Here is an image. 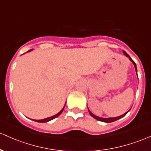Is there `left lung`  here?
Listing matches in <instances>:
<instances>
[{
	"label": "left lung",
	"instance_id": "1",
	"mask_svg": "<svg viewBox=\"0 0 151 151\" xmlns=\"http://www.w3.org/2000/svg\"><path fill=\"white\" fill-rule=\"evenodd\" d=\"M123 53H124V54H125V55L126 56V57H127L129 58V59H130V60L131 61V62H132V64H134V66H135V71H136V73H137V67H136V64H135V62H134V61L132 60V59H131V58H130V56H129L128 54H127V53L125 52V51H123ZM88 110H89V114H90V115L92 116V117H93L94 119H96V120H99V121H102V122H115V121H116V120H119V119L122 118V117H124V116H125V115H126V114L127 113V112H128L129 111H130V110H129L128 111H127V112H125V113H124L123 115H120V116H118V117H107V118H105V117H98V116H96V115H94V114H92V112H91L90 111H89V109H88Z\"/></svg>",
	"mask_w": 151,
	"mask_h": 151
}]
</instances>
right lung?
<instances>
[{
	"label": "right lung",
	"instance_id": "add662e5",
	"mask_svg": "<svg viewBox=\"0 0 151 151\" xmlns=\"http://www.w3.org/2000/svg\"><path fill=\"white\" fill-rule=\"evenodd\" d=\"M31 50H33V49H31V50L28 51L27 52H29V51H31ZM65 105H66V104H65ZM64 107H65V105L64 106V107H63V108L62 109V110H61L60 112H58L57 114H56L55 115H53V116H51V117H47V118L43 119V120H34V121H35V122H49V121H50V120H53V119H54V118H56V117H57L58 116H59V115H61V114H62V112H63V110H64Z\"/></svg>",
	"mask_w": 151,
	"mask_h": 151
}]
</instances>
